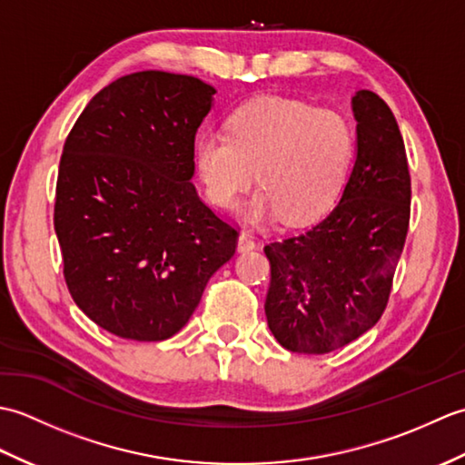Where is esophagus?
Instances as JSON below:
<instances>
[{
	"label": "esophagus",
	"instance_id": "34e87169",
	"mask_svg": "<svg viewBox=\"0 0 465 465\" xmlns=\"http://www.w3.org/2000/svg\"><path fill=\"white\" fill-rule=\"evenodd\" d=\"M238 250H240V252H252V250H255V240H253L252 233H248V232H242V233H240Z\"/></svg>",
	"mask_w": 465,
	"mask_h": 465
}]
</instances>
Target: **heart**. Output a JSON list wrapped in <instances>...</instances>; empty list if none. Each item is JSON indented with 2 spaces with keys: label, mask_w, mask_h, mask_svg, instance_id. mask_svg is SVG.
I'll use <instances>...</instances> for the list:
<instances>
[{
  "label": "heart",
  "mask_w": 465,
  "mask_h": 465,
  "mask_svg": "<svg viewBox=\"0 0 465 465\" xmlns=\"http://www.w3.org/2000/svg\"><path fill=\"white\" fill-rule=\"evenodd\" d=\"M355 153V137L341 115L260 97L242 105L225 135L197 140L195 170L207 197L233 207L258 172L262 192L250 202L253 220L278 213L285 223H305L338 200Z\"/></svg>",
  "instance_id": "1"
}]
</instances>
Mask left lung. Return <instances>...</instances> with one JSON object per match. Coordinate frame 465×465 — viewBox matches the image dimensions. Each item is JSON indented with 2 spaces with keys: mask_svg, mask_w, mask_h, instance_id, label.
<instances>
[{
  "mask_svg": "<svg viewBox=\"0 0 465 465\" xmlns=\"http://www.w3.org/2000/svg\"><path fill=\"white\" fill-rule=\"evenodd\" d=\"M358 153L340 202L308 230L272 240L265 318L285 350L328 353L388 305L410 225L411 180L396 117L378 94L351 97Z\"/></svg>",
  "mask_w": 465,
  "mask_h": 465,
  "instance_id": "obj_1",
  "label": "left lung"
}]
</instances>
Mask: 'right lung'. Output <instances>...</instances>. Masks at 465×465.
Returning a JSON list of instances; mask_svg holds the SVG:
<instances>
[{"instance_id":"right-lung-1","label":"right lung","mask_w":465,"mask_h":465,"mask_svg":"<svg viewBox=\"0 0 465 465\" xmlns=\"http://www.w3.org/2000/svg\"><path fill=\"white\" fill-rule=\"evenodd\" d=\"M213 94L192 75H124L65 140L54 210L64 278L77 308L117 338H172L235 253L238 230L192 183Z\"/></svg>"}]
</instances>
